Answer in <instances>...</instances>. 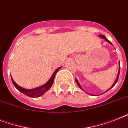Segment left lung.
<instances>
[{"label":"left lung","instance_id":"8db88e82","mask_svg":"<svg viewBox=\"0 0 128 128\" xmlns=\"http://www.w3.org/2000/svg\"><path fill=\"white\" fill-rule=\"evenodd\" d=\"M100 36L101 37V38H103V39H105L107 41V42H109V43H110V44H112L111 42H110V41H109V40H108V39L106 38V36H104V35H102V34H100ZM120 68H119V72H118V74L117 78H116V80L115 82H114V84H113V85H112V87L110 88V89H111L112 88V87H114V86L115 85V84H116V82H118V78H119V75H120ZM76 83H77V84H78V86H79V88H81V89H82V87H81V86H80V84H79V82H78V80H76ZM110 89H108V90H109ZM108 90H107V91H108ZM107 91H106V92H107Z\"/></svg>","mask_w":128,"mask_h":128}]
</instances>
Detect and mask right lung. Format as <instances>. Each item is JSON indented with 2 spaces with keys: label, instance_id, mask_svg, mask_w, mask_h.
Here are the masks:
<instances>
[{
  "label": "right lung",
  "instance_id": "add662e5",
  "mask_svg": "<svg viewBox=\"0 0 128 128\" xmlns=\"http://www.w3.org/2000/svg\"><path fill=\"white\" fill-rule=\"evenodd\" d=\"M61 67H59L56 70V71L54 72V74L52 76V77L50 78V79L48 80V82H46V84H44V85L41 86L40 87L36 88H34V89H31V90H26L23 88L19 86L18 85H17L16 83L14 82V81L12 80V78L11 77V79H12V83L14 84L17 90H18L19 91L21 92L22 93H23L25 95L28 96L30 98H38L40 97L41 96H42L45 92L48 91V90L50 89V87L52 86V84H53V82H54V77H55V75L57 73L58 70H60V68Z\"/></svg>",
  "mask_w": 128,
  "mask_h": 128
}]
</instances>
